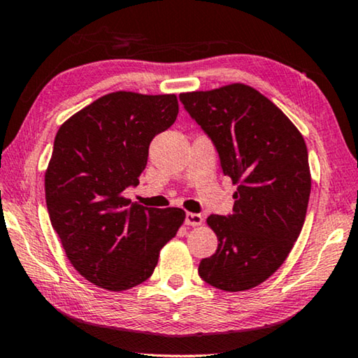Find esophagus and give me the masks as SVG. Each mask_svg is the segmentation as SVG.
Instances as JSON below:
<instances>
[{
	"mask_svg": "<svg viewBox=\"0 0 358 358\" xmlns=\"http://www.w3.org/2000/svg\"><path fill=\"white\" fill-rule=\"evenodd\" d=\"M203 222V216L199 213H187L185 215V224L187 226H200Z\"/></svg>",
	"mask_w": 358,
	"mask_h": 358,
	"instance_id": "34e87169",
	"label": "esophagus"
}]
</instances>
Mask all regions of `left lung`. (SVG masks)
Returning a JSON list of instances; mask_svg holds the SVG:
<instances>
[{"label":"left lung","mask_w":358,"mask_h":358,"mask_svg":"<svg viewBox=\"0 0 358 358\" xmlns=\"http://www.w3.org/2000/svg\"><path fill=\"white\" fill-rule=\"evenodd\" d=\"M179 98L237 185L232 215L206 217L217 248L200 262L199 274L221 291H247L276 273L302 231L312 190L307 145L291 119L250 85Z\"/></svg>","instance_id":"8db88e82"}]
</instances>
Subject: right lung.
<instances>
[{"mask_svg":"<svg viewBox=\"0 0 358 358\" xmlns=\"http://www.w3.org/2000/svg\"><path fill=\"white\" fill-rule=\"evenodd\" d=\"M174 93L113 92L59 127L45 199L67 260L87 281L127 291L147 281L159 250L185 220L180 208H147L122 195L138 184L150 142L178 117Z\"/></svg>","mask_w":358,"mask_h":358,"instance_id":"add662e5","label":"right lung"}]
</instances>
